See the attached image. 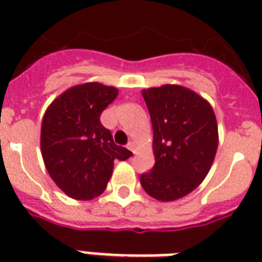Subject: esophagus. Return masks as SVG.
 <instances>
[{
	"label": "esophagus",
	"mask_w": 262,
	"mask_h": 262,
	"mask_svg": "<svg viewBox=\"0 0 262 262\" xmlns=\"http://www.w3.org/2000/svg\"><path fill=\"white\" fill-rule=\"evenodd\" d=\"M127 148H129V149H130L132 152H135V149H136V143H135V141H130V143L127 144Z\"/></svg>",
	"instance_id": "obj_1"
}]
</instances>
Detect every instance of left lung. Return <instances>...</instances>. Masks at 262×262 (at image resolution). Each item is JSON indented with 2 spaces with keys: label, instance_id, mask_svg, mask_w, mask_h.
Returning a JSON list of instances; mask_svg holds the SVG:
<instances>
[{
  "label": "left lung",
  "instance_id": "obj_1",
  "mask_svg": "<svg viewBox=\"0 0 262 262\" xmlns=\"http://www.w3.org/2000/svg\"><path fill=\"white\" fill-rule=\"evenodd\" d=\"M154 129L155 166L140 177L141 186L159 201H174L194 190L211 170L219 133L208 100L182 85L143 90Z\"/></svg>",
  "mask_w": 262,
  "mask_h": 262
}]
</instances>
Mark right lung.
<instances>
[{
    "instance_id": "add662e5",
    "label": "right lung",
    "mask_w": 262,
    "mask_h": 262,
    "mask_svg": "<svg viewBox=\"0 0 262 262\" xmlns=\"http://www.w3.org/2000/svg\"><path fill=\"white\" fill-rule=\"evenodd\" d=\"M118 95L115 87L84 83L55 98L43 115L40 151L55 185L75 200H92L104 191L115 160L133 154L115 145L100 123L102 111Z\"/></svg>"
}]
</instances>
